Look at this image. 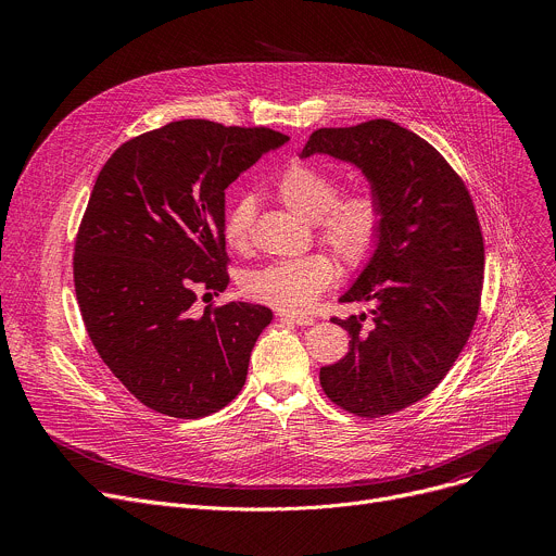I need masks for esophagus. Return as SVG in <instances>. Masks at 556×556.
<instances>
[{"label":"esophagus","mask_w":556,"mask_h":556,"mask_svg":"<svg viewBox=\"0 0 556 556\" xmlns=\"http://www.w3.org/2000/svg\"><path fill=\"white\" fill-rule=\"evenodd\" d=\"M279 316L283 321H290V324H296V326H312L314 319L312 316H305V314H294V312H279Z\"/></svg>","instance_id":"esophagus-1"}]
</instances>
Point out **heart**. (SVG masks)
I'll return each instance as SVG.
<instances>
[{"instance_id":"obj_1","label":"heart","mask_w":556,"mask_h":556,"mask_svg":"<svg viewBox=\"0 0 556 556\" xmlns=\"http://www.w3.org/2000/svg\"><path fill=\"white\" fill-rule=\"evenodd\" d=\"M279 200L299 217L319 222L324 242L356 266L365 262L380 235L382 211L369 189H356L337 198V180L312 163H290L277 178ZM253 198L237 200L224 217V240L230 249L244 251L251 242ZM337 279V264L324 253L275 262L247 277L249 296L279 309L301 312L316 303L321 292Z\"/></svg>"}]
</instances>
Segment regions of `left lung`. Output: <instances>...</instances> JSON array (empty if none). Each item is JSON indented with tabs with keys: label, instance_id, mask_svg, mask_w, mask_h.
Segmentation results:
<instances>
[{
	"label": "left lung",
	"instance_id": "1",
	"mask_svg": "<svg viewBox=\"0 0 556 556\" xmlns=\"http://www.w3.org/2000/svg\"><path fill=\"white\" fill-rule=\"evenodd\" d=\"M330 155L356 167L378 198V242L341 301H374L332 319L352 337L343 361L321 367L328 399L350 414L401 412L453 367L478 319L484 242L472 200L425 138L384 118L316 129L301 157Z\"/></svg>",
	"mask_w": 556,
	"mask_h": 556
}]
</instances>
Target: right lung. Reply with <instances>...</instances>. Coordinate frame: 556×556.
Segmentation results:
<instances>
[{"mask_svg":"<svg viewBox=\"0 0 556 556\" xmlns=\"http://www.w3.org/2000/svg\"><path fill=\"white\" fill-rule=\"evenodd\" d=\"M290 138L189 118L121 144L101 169L74 249L88 334L149 409L195 420L242 391L266 305L230 301L202 316L198 290L228 286L226 189Z\"/></svg>","mask_w":556,"mask_h":556,"instance_id":"add662e5","label":"right lung"}]
</instances>
